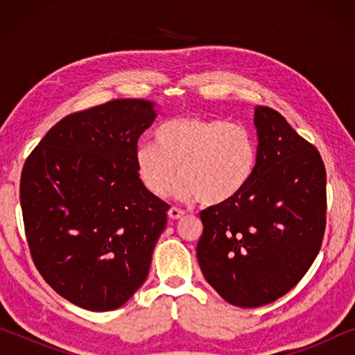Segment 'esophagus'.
<instances>
[{"mask_svg": "<svg viewBox=\"0 0 355 355\" xmlns=\"http://www.w3.org/2000/svg\"><path fill=\"white\" fill-rule=\"evenodd\" d=\"M168 216L171 218V220H179V218L184 216V210H181V208H176V207H171L168 211Z\"/></svg>", "mask_w": 355, "mask_h": 355, "instance_id": "34e87169", "label": "esophagus"}]
</instances>
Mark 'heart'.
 Wrapping results in <instances>:
<instances>
[{
  "label": "heart",
  "instance_id": "obj_1",
  "mask_svg": "<svg viewBox=\"0 0 355 355\" xmlns=\"http://www.w3.org/2000/svg\"><path fill=\"white\" fill-rule=\"evenodd\" d=\"M155 140L134 153L140 182L155 197H166L179 174V196L221 205L244 191L259 162L254 134L225 119L179 116L159 125Z\"/></svg>",
  "mask_w": 355,
  "mask_h": 355
}]
</instances>
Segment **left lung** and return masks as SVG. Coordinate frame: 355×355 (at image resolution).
Listing matches in <instances>:
<instances>
[{"instance_id":"left-lung-1","label":"left lung","mask_w":355,"mask_h":355,"mask_svg":"<svg viewBox=\"0 0 355 355\" xmlns=\"http://www.w3.org/2000/svg\"><path fill=\"white\" fill-rule=\"evenodd\" d=\"M259 162L232 200L200 211L197 260L226 302L252 309L288 294L317 259L327 226L318 150L268 106H257Z\"/></svg>"}]
</instances>
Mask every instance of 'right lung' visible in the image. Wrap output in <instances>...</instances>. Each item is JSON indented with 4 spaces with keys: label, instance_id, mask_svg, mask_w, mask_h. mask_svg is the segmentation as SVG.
Instances as JSON below:
<instances>
[{
    "label": "right lung",
    "instance_id": "1",
    "mask_svg": "<svg viewBox=\"0 0 355 355\" xmlns=\"http://www.w3.org/2000/svg\"><path fill=\"white\" fill-rule=\"evenodd\" d=\"M153 103L113 100L53 125L21 174L33 263L61 297L94 312L119 309L147 279L168 203L140 182L134 153Z\"/></svg>",
    "mask_w": 355,
    "mask_h": 355
}]
</instances>
